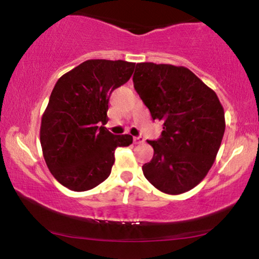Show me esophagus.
<instances>
[{
  "label": "esophagus",
  "mask_w": 259,
  "mask_h": 259,
  "mask_svg": "<svg viewBox=\"0 0 259 259\" xmlns=\"http://www.w3.org/2000/svg\"><path fill=\"white\" fill-rule=\"evenodd\" d=\"M145 142V139L142 136H138V138H134V144L135 145H141Z\"/></svg>",
  "instance_id": "1"
}]
</instances>
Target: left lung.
I'll list each match as a JSON object with an SVG mask.
<instances>
[{
	"label": "left lung",
	"mask_w": 259,
	"mask_h": 259,
	"mask_svg": "<svg viewBox=\"0 0 259 259\" xmlns=\"http://www.w3.org/2000/svg\"><path fill=\"white\" fill-rule=\"evenodd\" d=\"M134 88L163 123L158 140L147 141L153 158L142 165L145 178L159 191L179 195L204 179L225 132L224 109L212 89L185 67L136 64Z\"/></svg>",
	"instance_id": "1"
}]
</instances>
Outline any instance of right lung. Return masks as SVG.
<instances>
[{"label": "right lung", "instance_id": "1", "mask_svg": "<svg viewBox=\"0 0 259 259\" xmlns=\"http://www.w3.org/2000/svg\"><path fill=\"white\" fill-rule=\"evenodd\" d=\"M135 63L89 59L58 79L41 118L40 142L55 179L72 191H88L111 174L117 147L133 136L103 125L111 94L130 79Z\"/></svg>", "mask_w": 259, "mask_h": 259}]
</instances>
